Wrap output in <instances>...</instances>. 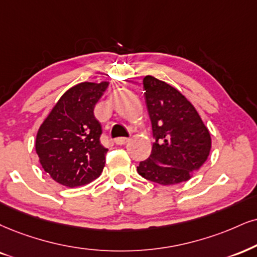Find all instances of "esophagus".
<instances>
[{
	"label": "esophagus",
	"instance_id": "esophagus-1",
	"mask_svg": "<svg viewBox=\"0 0 257 257\" xmlns=\"http://www.w3.org/2000/svg\"><path fill=\"white\" fill-rule=\"evenodd\" d=\"M128 142V138L126 137H119V138H115L114 139V143H115L116 145H123L126 144Z\"/></svg>",
	"mask_w": 257,
	"mask_h": 257
}]
</instances>
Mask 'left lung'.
<instances>
[{
	"label": "left lung",
	"instance_id": "left-lung-1",
	"mask_svg": "<svg viewBox=\"0 0 257 257\" xmlns=\"http://www.w3.org/2000/svg\"><path fill=\"white\" fill-rule=\"evenodd\" d=\"M143 85L155 143L137 172L164 186L188 181L210 155V132L194 106L172 85L150 75Z\"/></svg>",
	"mask_w": 257,
	"mask_h": 257
}]
</instances>
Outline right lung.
<instances>
[{
	"mask_svg": "<svg viewBox=\"0 0 257 257\" xmlns=\"http://www.w3.org/2000/svg\"><path fill=\"white\" fill-rule=\"evenodd\" d=\"M108 82H83L62 95L41 123L36 151L44 170L63 186L87 185L100 176L107 149L100 143L101 123L94 107Z\"/></svg>",
	"mask_w": 257,
	"mask_h": 257,
	"instance_id": "right-lung-1",
	"label": "right lung"
}]
</instances>
